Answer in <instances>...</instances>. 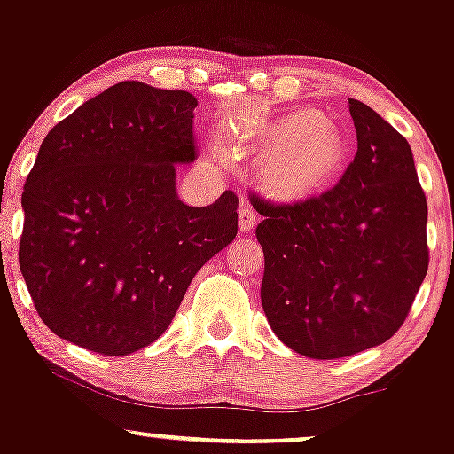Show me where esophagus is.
<instances>
[{
  "instance_id": "esophagus-1",
  "label": "esophagus",
  "mask_w": 454,
  "mask_h": 454,
  "mask_svg": "<svg viewBox=\"0 0 454 454\" xmlns=\"http://www.w3.org/2000/svg\"><path fill=\"white\" fill-rule=\"evenodd\" d=\"M256 222H259L256 213L252 211L247 204H241V207H239V231L241 232H250L252 228L256 226Z\"/></svg>"
}]
</instances>
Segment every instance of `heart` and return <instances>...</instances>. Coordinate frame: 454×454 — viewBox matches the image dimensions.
Segmentation results:
<instances>
[{"instance_id": "heart-1", "label": "heart", "mask_w": 454, "mask_h": 454, "mask_svg": "<svg viewBox=\"0 0 454 454\" xmlns=\"http://www.w3.org/2000/svg\"><path fill=\"white\" fill-rule=\"evenodd\" d=\"M235 150L261 160V183L280 200H304L340 176L346 139L322 114L302 108L250 128Z\"/></svg>"}]
</instances>
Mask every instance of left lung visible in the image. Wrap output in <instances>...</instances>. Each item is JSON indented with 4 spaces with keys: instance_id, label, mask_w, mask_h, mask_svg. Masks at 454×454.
Instances as JSON below:
<instances>
[{
    "instance_id": "8db88e82",
    "label": "left lung",
    "mask_w": 454,
    "mask_h": 454,
    "mask_svg": "<svg viewBox=\"0 0 454 454\" xmlns=\"http://www.w3.org/2000/svg\"><path fill=\"white\" fill-rule=\"evenodd\" d=\"M348 106L356 154L335 187L295 204L250 198L263 215L256 239L267 322L309 359H341L387 341L428 270V208L411 147L367 104Z\"/></svg>"
}]
</instances>
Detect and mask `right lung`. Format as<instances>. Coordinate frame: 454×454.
<instances>
[{"instance_id": "obj_1", "label": "right lung", "mask_w": 454, "mask_h": 454, "mask_svg": "<svg viewBox=\"0 0 454 454\" xmlns=\"http://www.w3.org/2000/svg\"><path fill=\"white\" fill-rule=\"evenodd\" d=\"M187 90L128 80L56 123L21 195L19 267L45 326L98 355L167 331L198 270L237 237L232 191L187 207L176 165L195 160Z\"/></svg>"}]
</instances>
